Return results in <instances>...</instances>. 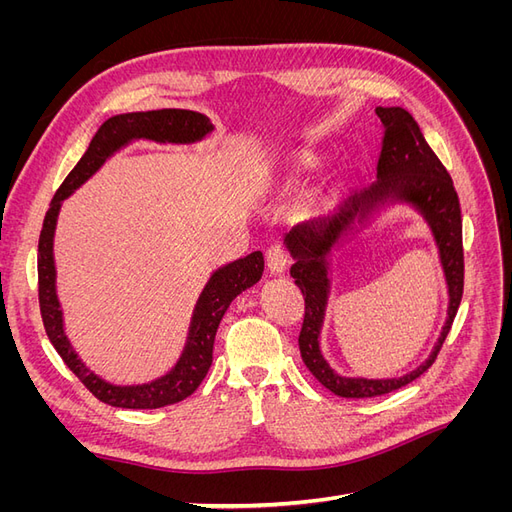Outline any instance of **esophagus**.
Masks as SVG:
<instances>
[{
	"label": "esophagus",
	"instance_id": "obj_1",
	"mask_svg": "<svg viewBox=\"0 0 512 512\" xmlns=\"http://www.w3.org/2000/svg\"><path fill=\"white\" fill-rule=\"evenodd\" d=\"M288 267V252L282 243H273L267 250V269L273 275H282Z\"/></svg>",
	"mask_w": 512,
	"mask_h": 512
}]
</instances>
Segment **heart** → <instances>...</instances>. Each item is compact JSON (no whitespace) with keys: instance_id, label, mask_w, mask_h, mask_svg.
I'll return each mask as SVG.
<instances>
[{"instance_id":"b5f03b06","label":"heart","mask_w":512,"mask_h":512,"mask_svg":"<svg viewBox=\"0 0 512 512\" xmlns=\"http://www.w3.org/2000/svg\"><path fill=\"white\" fill-rule=\"evenodd\" d=\"M320 162H322V158L318 156V153H314V151H301L297 158H294V168L299 170H303V173H307V170H316L318 166H320Z\"/></svg>"}]
</instances>
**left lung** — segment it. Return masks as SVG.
<instances>
[{
	"mask_svg": "<svg viewBox=\"0 0 512 512\" xmlns=\"http://www.w3.org/2000/svg\"><path fill=\"white\" fill-rule=\"evenodd\" d=\"M376 115L384 126L382 151L378 158V181L369 190L350 196L329 218L312 220L292 228L286 245L294 258L290 275L305 299V316L299 335V350L312 376L339 397L361 399L378 397L410 384L433 365L453 327L463 294V243H461V207L451 175L427 145L414 117L401 106H378ZM389 202H408L421 212L437 239L441 261L449 286V316L430 359L401 379L367 381L344 379L335 375L319 352V331L328 300V263L326 256L351 226L366 223L371 214Z\"/></svg>",
	"mask_w": 512,
	"mask_h": 512,
	"instance_id": "left-lung-1",
	"label": "left lung"
}]
</instances>
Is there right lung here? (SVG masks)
I'll list each match as a JSON object with an SVG mask.
<instances>
[{"label":"right lung","mask_w":512,"mask_h":512,"mask_svg":"<svg viewBox=\"0 0 512 512\" xmlns=\"http://www.w3.org/2000/svg\"><path fill=\"white\" fill-rule=\"evenodd\" d=\"M213 130L209 117L196 111H183V108H162V111H145V113H123L106 119L96 136L85 151V156L79 160L70 175L59 185L55 192L51 207L44 215V224L40 230L38 241V299H40V314L46 335L51 344L59 352L61 359L70 367L72 374L79 378L87 389L94 393L100 401L115 408H130V410H153L177 404L185 397H190L198 384L205 380L207 371L213 361V342L218 333L220 320L224 318L228 305L237 294L254 286L262 271H265V258L262 252H252L245 258L228 262L226 267L215 271L207 286L200 292V297L194 307V316L190 322L188 342L179 356L175 367L168 374L132 386H119L102 380L96 376L74 352L64 331V314L57 299L55 288V258H53V237L57 226V215L61 203L81 185L96 173V170L113 156L121 147L130 145L132 141H156V143H179L190 145L203 138Z\"/></svg>","instance_id":"right-lung-1"}]
</instances>
